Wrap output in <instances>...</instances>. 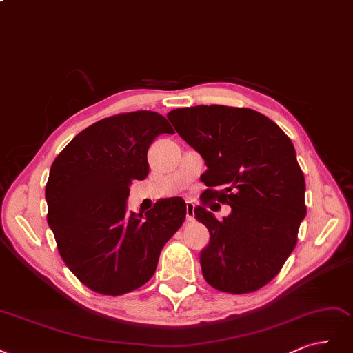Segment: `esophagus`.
I'll list each match as a JSON object with an SVG mask.
<instances>
[{"label":"esophagus","instance_id":"esophagus-1","mask_svg":"<svg viewBox=\"0 0 353 353\" xmlns=\"http://www.w3.org/2000/svg\"><path fill=\"white\" fill-rule=\"evenodd\" d=\"M193 217H195V205L192 202L186 203V220L192 221Z\"/></svg>","mask_w":353,"mask_h":353}]
</instances>
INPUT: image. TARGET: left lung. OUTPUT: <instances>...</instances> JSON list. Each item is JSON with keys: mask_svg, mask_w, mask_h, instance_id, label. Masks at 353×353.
Instances as JSON below:
<instances>
[{"mask_svg": "<svg viewBox=\"0 0 353 353\" xmlns=\"http://www.w3.org/2000/svg\"><path fill=\"white\" fill-rule=\"evenodd\" d=\"M167 117L207 165L201 181L208 189L195 208L210 232L199 258L203 279L227 293L261 289L296 246L306 215L305 177L292 141L251 108L196 105ZM212 200L232 207L223 222L206 210Z\"/></svg>", "mask_w": 353, "mask_h": 353, "instance_id": "1", "label": "left lung"}]
</instances>
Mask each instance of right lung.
Segmentation results:
<instances>
[{"mask_svg": "<svg viewBox=\"0 0 353 353\" xmlns=\"http://www.w3.org/2000/svg\"><path fill=\"white\" fill-rule=\"evenodd\" d=\"M161 133L174 132L158 112H123L76 134L51 165L45 199L57 248L97 293L119 296L143 286L186 219L181 198L158 201L145 217L128 212L129 186L150 173L146 154Z\"/></svg>", "mask_w": 353, "mask_h": 353, "instance_id": "1", "label": "right lung"}]
</instances>
